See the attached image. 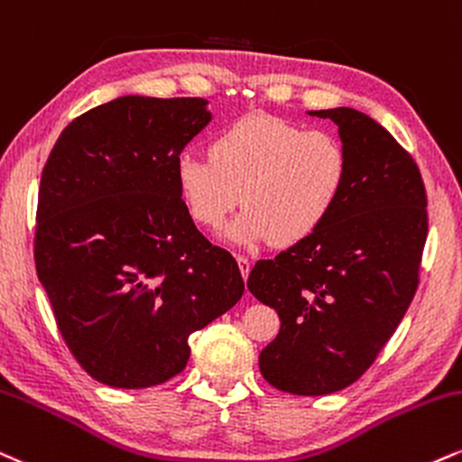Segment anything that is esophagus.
Returning <instances> with one entry per match:
<instances>
[{
    "mask_svg": "<svg viewBox=\"0 0 462 462\" xmlns=\"http://www.w3.org/2000/svg\"><path fill=\"white\" fill-rule=\"evenodd\" d=\"M236 260H238V266H241L243 277H245V280H247L249 271H252V260H249V255H245V254H238Z\"/></svg>",
    "mask_w": 462,
    "mask_h": 462,
    "instance_id": "esophagus-1",
    "label": "esophagus"
}]
</instances>
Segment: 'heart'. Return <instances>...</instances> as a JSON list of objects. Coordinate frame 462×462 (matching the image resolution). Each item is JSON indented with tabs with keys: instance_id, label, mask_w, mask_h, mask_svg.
I'll list each match as a JSON object with an SVG mask.
<instances>
[{
	"instance_id": "1",
	"label": "heart",
	"mask_w": 462,
	"mask_h": 462,
	"mask_svg": "<svg viewBox=\"0 0 462 462\" xmlns=\"http://www.w3.org/2000/svg\"><path fill=\"white\" fill-rule=\"evenodd\" d=\"M346 180L348 154L336 135L264 114L217 133L210 157L187 150L176 161L178 191L196 224L217 232L238 204L247 208L230 227L241 245L305 241L329 219Z\"/></svg>"
}]
</instances>
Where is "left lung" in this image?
<instances>
[{
    "mask_svg": "<svg viewBox=\"0 0 462 462\" xmlns=\"http://www.w3.org/2000/svg\"><path fill=\"white\" fill-rule=\"evenodd\" d=\"M310 114L337 125L346 187L319 232L255 263L247 288L282 320L260 353L264 379L325 396L374 364L413 301L428 213L418 163L390 131L351 107Z\"/></svg>",
    "mask_w": 462,
    "mask_h": 462,
    "instance_id": "1",
    "label": "left lung"
}]
</instances>
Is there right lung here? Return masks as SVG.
Listing matches in <instances>:
<instances>
[{
  "mask_svg": "<svg viewBox=\"0 0 462 462\" xmlns=\"http://www.w3.org/2000/svg\"><path fill=\"white\" fill-rule=\"evenodd\" d=\"M208 122L204 98L120 97L72 120L44 163L38 280L66 346L109 387L142 390L185 370L189 336L245 291L176 185L182 148Z\"/></svg>",
  "mask_w": 462,
  "mask_h": 462,
  "instance_id": "obj_1",
  "label": "right lung"
}]
</instances>
